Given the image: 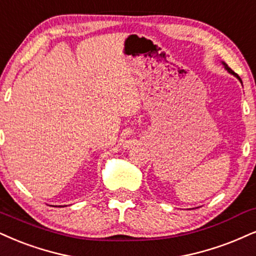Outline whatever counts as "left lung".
<instances>
[{"instance_id": "8db88e82", "label": "left lung", "mask_w": 256, "mask_h": 256, "mask_svg": "<svg viewBox=\"0 0 256 256\" xmlns=\"http://www.w3.org/2000/svg\"><path fill=\"white\" fill-rule=\"evenodd\" d=\"M224 66H226V70H228V71L230 72V74H234V76H236V77H238V80H241V78H240V77H238V74H235V72H234V71H232V68H230L228 65H226V64H224Z\"/></svg>"}]
</instances>
